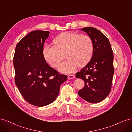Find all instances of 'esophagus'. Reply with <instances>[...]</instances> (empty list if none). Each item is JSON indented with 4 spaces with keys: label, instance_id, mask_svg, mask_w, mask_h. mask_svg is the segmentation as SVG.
Listing matches in <instances>:
<instances>
[{
    "label": "esophagus",
    "instance_id": "esophagus-1",
    "mask_svg": "<svg viewBox=\"0 0 132 132\" xmlns=\"http://www.w3.org/2000/svg\"><path fill=\"white\" fill-rule=\"evenodd\" d=\"M75 76L72 75H68V76H67V78H68V80H71V79H73L75 78Z\"/></svg>",
    "mask_w": 132,
    "mask_h": 132
}]
</instances>
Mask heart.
I'll return each mask as SVG.
<instances>
[{"mask_svg":"<svg viewBox=\"0 0 132 132\" xmlns=\"http://www.w3.org/2000/svg\"><path fill=\"white\" fill-rule=\"evenodd\" d=\"M54 46L47 45L43 55L46 61L53 67L59 66L64 58L67 59L59 66L63 72H71L76 66L82 67L91 60L93 51L92 39L86 35L75 32H63L53 40Z\"/></svg>","mask_w":132,"mask_h":132,"instance_id":"heart-1","label":"heart"}]
</instances>
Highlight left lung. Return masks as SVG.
<instances>
[{
  "label": "left lung",
  "instance_id": "8db88e82",
  "mask_svg": "<svg viewBox=\"0 0 132 132\" xmlns=\"http://www.w3.org/2000/svg\"><path fill=\"white\" fill-rule=\"evenodd\" d=\"M81 30L91 37L93 51L90 61L76 77L85 81V86L78 92L82 99L96 103L103 100L110 93L114 74L113 54L108 39L98 30L85 27Z\"/></svg>",
  "mask_w": 132,
  "mask_h": 132
}]
</instances>
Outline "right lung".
<instances>
[{
	"instance_id": "obj_1",
	"label": "right lung",
	"mask_w": 132,
	"mask_h": 132,
	"mask_svg": "<svg viewBox=\"0 0 132 132\" xmlns=\"http://www.w3.org/2000/svg\"><path fill=\"white\" fill-rule=\"evenodd\" d=\"M49 34L41 30L29 33L16 45L14 56L17 87L28 103L37 107L53 102L67 78L51 67L44 58L43 46Z\"/></svg>"
}]
</instances>
